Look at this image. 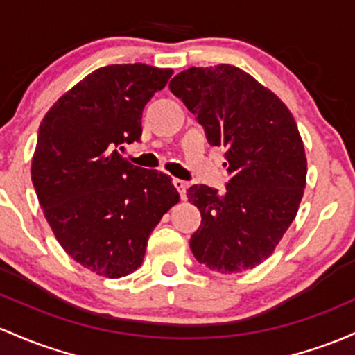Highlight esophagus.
<instances>
[{"mask_svg": "<svg viewBox=\"0 0 355 355\" xmlns=\"http://www.w3.org/2000/svg\"><path fill=\"white\" fill-rule=\"evenodd\" d=\"M173 185H175V189L178 190V193H180V197H182V198H185L187 187H189V184H187V182H184V180H180V178H175V180H173Z\"/></svg>", "mask_w": 355, "mask_h": 355, "instance_id": "obj_1", "label": "esophagus"}]
</instances>
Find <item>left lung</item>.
I'll list each match as a JSON object with an SVG mask.
<instances>
[{
  "mask_svg": "<svg viewBox=\"0 0 355 355\" xmlns=\"http://www.w3.org/2000/svg\"><path fill=\"white\" fill-rule=\"evenodd\" d=\"M170 91L197 114L212 146H224L231 180L224 193L187 190L202 224L190 249L209 270L231 275L270 258L297 216L306 184V157L293 114L282 99L229 64L190 67Z\"/></svg>",
  "mask_w": 355,
  "mask_h": 355,
  "instance_id": "1",
  "label": "left lung"
}]
</instances>
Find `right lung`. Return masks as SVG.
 I'll return each mask as SVG.
<instances>
[{
	"label": "right lung",
	"instance_id": "obj_1",
	"mask_svg": "<svg viewBox=\"0 0 355 355\" xmlns=\"http://www.w3.org/2000/svg\"><path fill=\"white\" fill-rule=\"evenodd\" d=\"M173 73L145 64L101 67L49 109L38 128L32 182L58 244L106 278L141 266L148 237L180 200L171 177L119 157L138 141L148 101Z\"/></svg>",
	"mask_w": 355,
	"mask_h": 355
}]
</instances>
